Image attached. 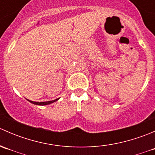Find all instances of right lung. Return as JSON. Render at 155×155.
I'll list each match as a JSON object with an SVG mask.
<instances>
[{
  "mask_svg": "<svg viewBox=\"0 0 155 155\" xmlns=\"http://www.w3.org/2000/svg\"><path fill=\"white\" fill-rule=\"evenodd\" d=\"M59 98L58 99L54 100V101H47V102H34V101H28L31 103H32L33 104H36V105H41V106H44V105H48V104H51V103H54L55 101H57Z\"/></svg>",
  "mask_w": 155,
  "mask_h": 155,
  "instance_id": "1",
  "label": "right lung"
}]
</instances>
